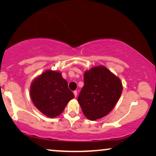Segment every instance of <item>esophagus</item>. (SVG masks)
Returning a JSON list of instances; mask_svg holds the SVG:
<instances>
[{"label":"esophagus","instance_id":"esophagus-1","mask_svg":"<svg viewBox=\"0 0 156 156\" xmlns=\"http://www.w3.org/2000/svg\"><path fill=\"white\" fill-rule=\"evenodd\" d=\"M73 94H74V96L76 97V96H77V95H78V91H73Z\"/></svg>","mask_w":156,"mask_h":156}]
</instances>
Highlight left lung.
Returning <instances> with one entry per match:
<instances>
[{"label":"left lung","mask_w":156,"mask_h":156,"mask_svg":"<svg viewBox=\"0 0 156 156\" xmlns=\"http://www.w3.org/2000/svg\"><path fill=\"white\" fill-rule=\"evenodd\" d=\"M84 83L78 102L84 115L91 120L107 115L122 94L120 79L106 67L99 66L84 73Z\"/></svg>","instance_id":"8db88e82"}]
</instances>
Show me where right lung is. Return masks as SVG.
I'll list each match as a JSON object with an SVG mask.
<instances>
[{
    "instance_id": "1",
    "label": "right lung",
    "mask_w": 156,
    "mask_h": 156,
    "mask_svg": "<svg viewBox=\"0 0 156 156\" xmlns=\"http://www.w3.org/2000/svg\"><path fill=\"white\" fill-rule=\"evenodd\" d=\"M30 94L34 104L49 118L61 114L74 96L61 73L47 70L31 83Z\"/></svg>"
}]
</instances>
